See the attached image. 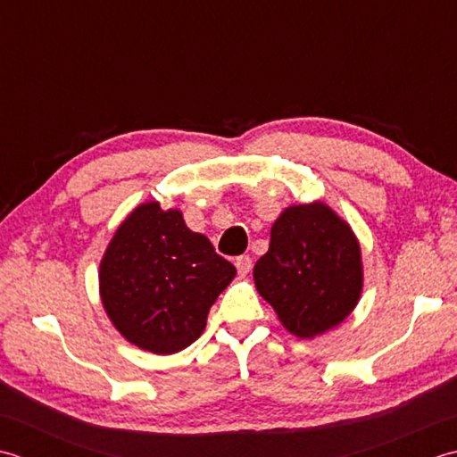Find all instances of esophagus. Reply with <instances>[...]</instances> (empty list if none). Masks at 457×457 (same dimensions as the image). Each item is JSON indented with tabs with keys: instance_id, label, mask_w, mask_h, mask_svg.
Returning <instances> with one entry per match:
<instances>
[{
	"instance_id": "34e87169",
	"label": "esophagus",
	"mask_w": 457,
	"mask_h": 457,
	"mask_svg": "<svg viewBox=\"0 0 457 457\" xmlns=\"http://www.w3.org/2000/svg\"><path fill=\"white\" fill-rule=\"evenodd\" d=\"M235 264H237V270L240 274H248L250 268H253V258H250L248 254H242L235 260Z\"/></svg>"
}]
</instances>
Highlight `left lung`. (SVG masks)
<instances>
[{"label":"left lung","mask_w":457,"mask_h":457,"mask_svg":"<svg viewBox=\"0 0 457 457\" xmlns=\"http://www.w3.org/2000/svg\"><path fill=\"white\" fill-rule=\"evenodd\" d=\"M260 295L287 331L313 337L341 323L362 286L361 250L345 220L323 203L286 209L254 266Z\"/></svg>","instance_id":"1"}]
</instances>
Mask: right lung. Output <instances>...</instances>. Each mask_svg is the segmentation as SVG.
<instances>
[{"label": "right lung", "instance_id": "obj_1", "mask_svg": "<svg viewBox=\"0 0 457 457\" xmlns=\"http://www.w3.org/2000/svg\"><path fill=\"white\" fill-rule=\"evenodd\" d=\"M237 268L179 211L145 203L112 238L100 264V295L112 323L139 349L170 355L199 339L211 305Z\"/></svg>", "mask_w": 457, "mask_h": 457}]
</instances>
